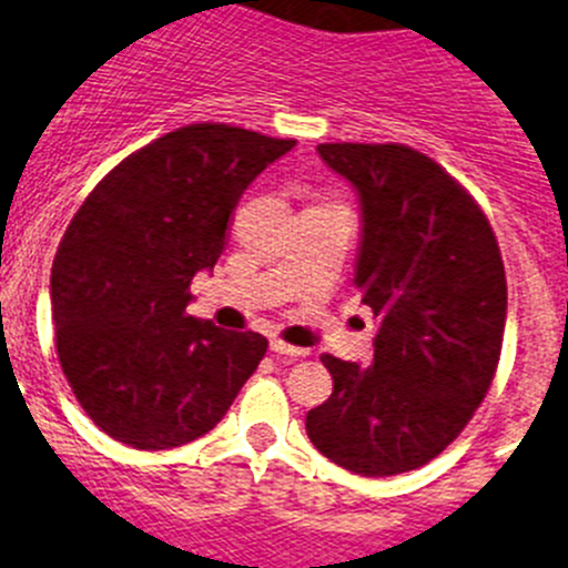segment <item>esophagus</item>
<instances>
[{
    "instance_id": "1",
    "label": "esophagus",
    "mask_w": 568,
    "mask_h": 568,
    "mask_svg": "<svg viewBox=\"0 0 568 568\" xmlns=\"http://www.w3.org/2000/svg\"><path fill=\"white\" fill-rule=\"evenodd\" d=\"M272 349H274V353H280V356H291V358L308 356V349L294 347V344H285L283 338H272Z\"/></svg>"
}]
</instances>
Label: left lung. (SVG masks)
I'll return each mask as SVG.
<instances>
[{
    "label": "left lung",
    "mask_w": 568,
    "mask_h": 568,
    "mask_svg": "<svg viewBox=\"0 0 568 568\" xmlns=\"http://www.w3.org/2000/svg\"><path fill=\"white\" fill-rule=\"evenodd\" d=\"M362 204L356 285L378 316L369 367L322 356L325 404L311 443L362 476L432 463L468 426L499 367L507 280L481 206L426 153L406 145L316 148Z\"/></svg>",
    "instance_id": "left-lung-1"
}]
</instances>
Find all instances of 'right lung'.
I'll list each match as a JSON object with an SVG mask.
<instances>
[{
	"label": "right lung",
	"instance_id": "1",
	"mask_svg": "<svg viewBox=\"0 0 568 568\" xmlns=\"http://www.w3.org/2000/svg\"><path fill=\"white\" fill-rule=\"evenodd\" d=\"M226 123H195L125 156L89 193L52 260L63 375L94 426L162 452L226 415L266 336L187 314L190 283L219 263L243 190L288 153Z\"/></svg>",
	"mask_w": 568,
	"mask_h": 568
}]
</instances>
